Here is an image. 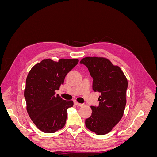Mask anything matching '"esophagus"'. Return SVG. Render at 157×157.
Segmentation results:
<instances>
[{"label":"esophagus","instance_id":"1","mask_svg":"<svg viewBox=\"0 0 157 157\" xmlns=\"http://www.w3.org/2000/svg\"><path fill=\"white\" fill-rule=\"evenodd\" d=\"M74 103L75 104V105H77V106H79V107H82V106L83 105V104H82V103H80L77 102V101H74Z\"/></svg>","mask_w":157,"mask_h":157}]
</instances>
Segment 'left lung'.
Returning a JSON list of instances; mask_svg holds the SVG:
<instances>
[{"label":"left lung","instance_id":"left-lung-1","mask_svg":"<svg viewBox=\"0 0 157 157\" xmlns=\"http://www.w3.org/2000/svg\"><path fill=\"white\" fill-rule=\"evenodd\" d=\"M93 78V90L101 94L99 105L91 106L92 115L85 121L86 128L97 135L110 132L122 118L126 104L128 80L118 65L102 57H86L80 61Z\"/></svg>","mask_w":157,"mask_h":157}]
</instances>
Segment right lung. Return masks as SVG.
<instances>
[{
    "label": "right lung",
    "instance_id": "1",
    "mask_svg": "<svg viewBox=\"0 0 157 157\" xmlns=\"http://www.w3.org/2000/svg\"><path fill=\"white\" fill-rule=\"evenodd\" d=\"M78 62V59H46L28 73L24 90L27 111L42 132L54 133L65 126L67 110L73 106V101L56 96L55 90L59 89L66 75Z\"/></svg>",
    "mask_w": 157,
    "mask_h": 157
}]
</instances>
